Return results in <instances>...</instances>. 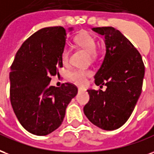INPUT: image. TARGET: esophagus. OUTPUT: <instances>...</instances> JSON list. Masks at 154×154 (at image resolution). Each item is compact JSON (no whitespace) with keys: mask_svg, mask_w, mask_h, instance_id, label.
Masks as SVG:
<instances>
[{"mask_svg":"<svg viewBox=\"0 0 154 154\" xmlns=\"http://www.w3.org/2000/svg\"><path fill=\"white\" fill-rule=\"evenodd\" d=\"M78 90H79V92H81V91L84 90V88H78Z\"/></svg>","mask_w":154,"mask_h":154,"instance_id":"obj_1","label":"esophagus"}]
</instances>
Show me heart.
Instances as JSON below:
<instances>
[{
    "label": "heart",
    "mask_w": 154,
    "mask_h": 154,
    "mask_svg": "<svg viewBox=\"0 0 154 154\" xmlns=\"http://www.w3.org/2000/svg\"><path fill=\"white\" fill-rule=\"evenodd\" d=\"M76 42L80 47L85 48V50L91 54L94 57L95 55V51L97 48V41L95 37L88 32H82L75 38ZM69 51L67 48H65L61 52V60L63 63H66L69 60ZM91 75L89 70H85L82 69H74L68 73V79L70 81L75 83L77 85H82L85 84L87 78Z\"/></svg>",
    "instance_id": "obj_1"
}]
</instances>
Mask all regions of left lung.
I'll return each instance as SVG.
<instances>
[{"label":"left lung","instance_id":"obj_1","mask_svg":"<svg viewBox=\"0 0 154 154\" xmlns=\"http://www.w3.org/2000/svg\"><path fill=\"white\" fill-rule=\"evenodd\" d=\"M104 36L106 54L94 76L105 91L88 89L89 101L84 107L87 118L97 127L114 131L127 122L140 97L144 65L140 52L119 30L112 27L93 28Z\"/></svg>","mask_w":154,"mask_h":154}]
</instances>
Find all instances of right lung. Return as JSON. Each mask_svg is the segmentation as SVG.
Instances as JSON below:
<instances>
[{
    "label": "right lung",
    "instance_id": "obj_1",
    "mask_svg": "<svg viewBox=\"0 0 154 154\" xmlns=\"http://www.w3.org/2000/svg\"><path fill=\"white\" fill-rule=\"evenodd\" d=\"M72 32L73 28L68 29ZM63 27H48L30 36L20 47L11 67V103L22 126L36 135H47L60 126L78 88L69 83L50 86L51 76L62 67L66 46Z\"/></svg>",
    "mask_w": 154,
    "mask_h": 154
}]
</instances>
